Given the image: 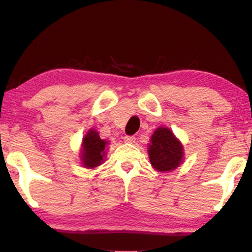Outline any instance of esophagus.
Here are the masks:
<instances>
[{
	"mask_svg": "<svg viewBox=\"0 0 252 252\" xmlns=\"http://www.w3.org/2000/svg\"><path fill=\"white\" fill-rule=\"evenodd\" d=\"M134 141H135V136L134 135H126L125 136V142L133 143Z\"/></svg>",
	"mask_w": 252,
	"mask_h": 252,
	"instance_id": "34e87169",
	"label": "esophagus"
}]
</instances>
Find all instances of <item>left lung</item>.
<instances>
[{"label": "left lung", "mask_w": 252, "mask_h": 252, "mask_svg": "<svg viewBox=\"0 0 252 252\" xmlns=\"http://www.w3.org/2000/svg\"><path fill=\"white\" fill-rule=\"evenodd\" d=\"M153 168L158 171H171L183 161V147L168 127L160 126L152 134L148 149Z\"/></svg>", "instance_id": "obj_1"}]
</instances>
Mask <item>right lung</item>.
Masks as SVG:
<instances>
[{
    "label": "right lung",
    "mask_w": 252,
    "mask_h": 252,
    "mask_svg": "<svg viewBox=\"0 0 252 252\" xmlns=\"http://www.w3.org/2000/svg\"><path fill=\"white\" fill-rule=\"evenodd\" d=\"M108 142L102 140L95 130L90 129L84 135L81 151V161L85 168L92 169L103 163L105 147Z\"/></svg>",
    "instance_id": "add662e5"
}]
</instances>
